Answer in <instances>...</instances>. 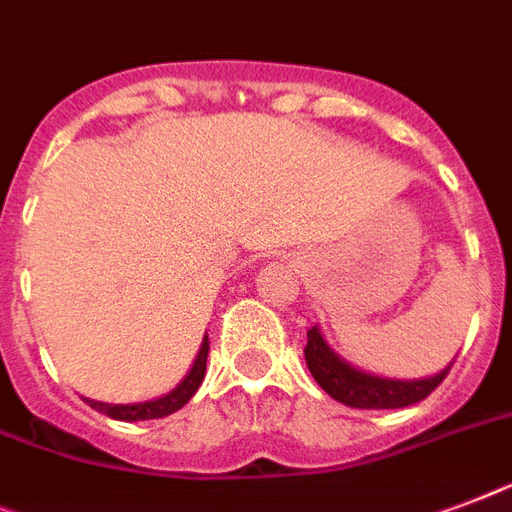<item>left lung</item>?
<instances>
[{
    "instance_id": "8db88e82",
    "label": "left lung",
    "mask_w": 512,
    "mask_h": 512,
    "mask_svg": "<svg viewBox=\"0 0 512 512\" xmlns=\"http://www.w3.org/2000/svg\"><path fill=\"white\" fill-rule=\"evenodd\" d=\"M305 363L323 392L331 394L342 405L360 407V410H397V407L426 400L452 368V363H447L442 371L423 378H389L368 373L347 363L326 342L321 326H313L307 331Z\"/></svg>"
}]
</instances>
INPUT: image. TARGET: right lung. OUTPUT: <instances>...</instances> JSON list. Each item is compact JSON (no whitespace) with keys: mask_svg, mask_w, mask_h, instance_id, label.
Segmentation results:
<instances>
[{"mask_svg":"<svg viewBox=\"0 0 512 512\" xmlns=\"http://www.w3.org/2000/svg\"><path fill=\"white\" fill-rule=\"evenodd\" d=\"M207 355H210V342H207V334L202 336V344H199V352L194 357V363L186 371V376L178 381L168 394H162V397H155V400L147 402H131V405H112V402H99V400H89V397H83V402L89 407H94L97 413L107 415V418H115V421H152V418H165V415L176 413L186 402L194 397V392L202 384V378H205V368H207Z\"/></svg>","mask_w":512,"mask_h":512,"instance_id":"add662e5","label":"right lung"}]
</instances>
